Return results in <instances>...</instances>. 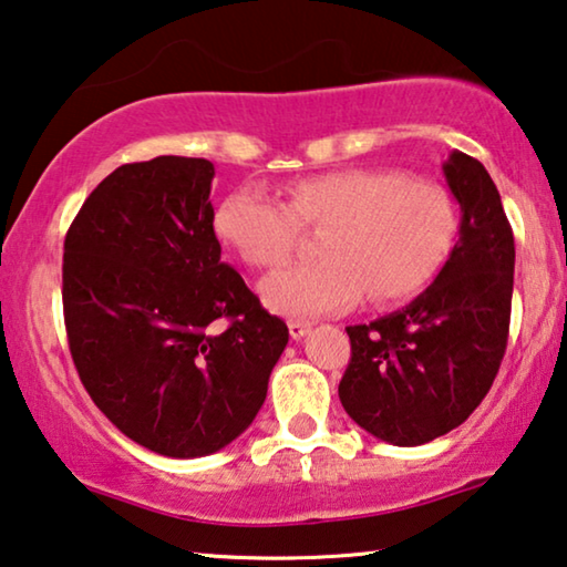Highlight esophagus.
Here are the masks:
<instances>
[{
  "label": "esophagus",
  "instance_id": "esophagus-1",
  "mask_svg": "<svg viewBox=\"0 0 567 567\" xmlns=\"http://www.w3.org/2000/svg\"><path fill=\"white\" fill-rule=\"evenodd\" d=\"M287 328H290V336L295 341H300V338L310 331V323H306V320H290Z\"/></svg>",
  "mask_w": 567,
  "mask_h": 567
}]
</instances>
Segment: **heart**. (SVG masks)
Returning <instances> with one entry per match:
<instances>
[{"mask_svg":"<svg viewBox=\"0 0 567 567\" xmlns=\"http://www.w3.org/2000/svg\"><path fill=\"white\" fill-rule=\"evenodd\" d=\"M302 226H326L318 239L326 259L267 277L261 298L280 316L316 318L353 308L367 290L374 302L420 292L451 257L458 208L435 183L386 167H349L300 177L290 200L261 183H241L214 214L218 239L259 269L282 265Z\"/></svg>","mask_w":567,"mask_h":567,"instance_id":"b5f03b06","label":"heart"}]
</instances>
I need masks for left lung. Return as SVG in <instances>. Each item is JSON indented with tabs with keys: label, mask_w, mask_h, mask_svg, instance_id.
Here are the masks:
<instances>
[{
	"label": "left lung",
	"mask_w": 567,
	"mask_h": 567,
	"mask_svg": "<svg viewBox=\"0 0 567 567\" xmlns=\"http://www.w3.org/2000/svg\"><path fill=\"white\" fill-rule=\"evenodd\" d=\"M461 236L441 275L408 308L349 326L338 396L379 441L422 445L466 422L492 390L509 338L514 234L486 167L463 152L443 165Z\"/></svg>",
	"instance_id": "obj_1"
}]
</instances>
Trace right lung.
<instances>
[{
	"instance_id": "right-lung-1",
	"label": "right lung",
	"mask_w": 567,
	"mask_h": 567,
	"mask_svg": "<svg viewBox=\"0 0 567 567\" xmlns=\"http://www.w3.org/2000/svg\"><path fill=\"white\" fill-rule=\"evenodd\" d=\"M210 181L203 157L116 167L63 244L65 333L81 382L126 437L171 458L221 451L251 425L290 338L221 261Z\"/></svg>"
}]
</instances>
